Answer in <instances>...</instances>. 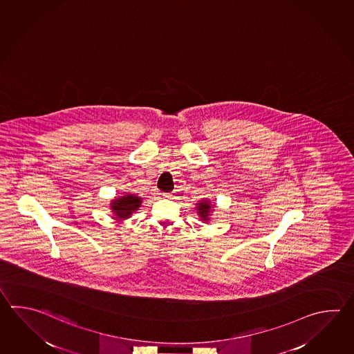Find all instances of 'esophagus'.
Segmentation results:
<instances>
[{
  "mask_svg": "<svg viewBox=\"0 0 354 354\" xmlns=\"http://www.w3.org/2000/svg\"><path fill=\"white\" fill-rule=\"evenodd\" d=\"M174 196H175V195H174L173 193H165V194H164V198H166V199H174Z\"/></svg>",
  "mask_w": 354,
  "mask_h": 354,
  "instance_id": "esophagus-1",
  "label": "esophagus"
}]
</instances>
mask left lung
I'll list each match as a JSON object with an SVG mask.
<instances>
[{
  "label": "left lung",
  "mask_w": 354,
  "mask_h": 354,
  "mask_svg": "<svg viewBox=\"0 0 354 354\" xmlns=\"http://www.w3.org/2000/svg\"><path fill=\"white\" fill-rule=\"evenodd\" d=\"M196 212L198 216H201L202 221H209L210 213H212V204H210L207 199H203L201 202L196 204Z\"/></svg>",
  "instance_id": "obj_1"
}]
</instances>
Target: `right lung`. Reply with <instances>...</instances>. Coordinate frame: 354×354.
I'll use <instances>...</instances> for the list:
<instances>
[{
    "label": "right lung",
    "mask_w": 354,
    "mask_h": 354,
    "mask_svg": "<svg viewBox=\"0 0 354 354\" xmlns=\"http://www.w3.org/2000/svg\"><path fill=\"white\" fill-rule=\"evenodd\" d=\"M141 203L142 201L140 196L127 193L113 199L111 203V209L113 212L115 219H127L133 212H136L141 207Z\"/></svg>",
    "instance_id": "add662e5"
}]
</instances>
